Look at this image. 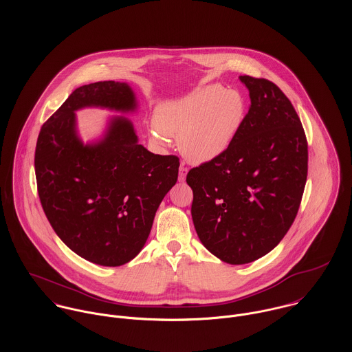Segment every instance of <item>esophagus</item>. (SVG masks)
Listing matches in <instances>:
<instances>
[{"label":"esophagus","instance_id":"1","mask_svg":"<svg viewBox=\"0 0 352 352\" xmlns=\"http://www.w3.org/2000/svg\"><path fill=\"white\" fill-rule=\"evenodd\" d=\"M187 173H188V169L184 165H180V168H179V182L183 183L187 177Z\"/></svg>","mask_w":352,"mask_h":352}]
</instances>
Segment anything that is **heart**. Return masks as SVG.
<instances>
[{"label": "heart", "mask_w": 352, "mask_h": 352, "mask_svg": "<svg viewBox=\"0 0 352 352\" xmlns=\"http://www.w3.org/2000/svg\"><path fill=\"white\" fill-rule=\"evenodd\" d=\"M247 105L234 89L206 85L190 94L162 101L153 113L149 140L157 148L177 138V148L192 164H204L223 155L237 138Z\"/></svg>", "instance_id": "heart-1"}]
</instances>
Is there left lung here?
Instances as JSON below:
<instances>
[{
  "mask_svg": "<svg viewBox=\"0 0 352 352\" xmlns=\"http://www.w3.org/2000/svg\"><path fill=\"white\" fill-rule=\"evenodd\" d=\"M251 105L233 145L192 168V221L201 244L240 265L272 251L293 225L307 176V142L290 100L271 81L240 76Z\"/></svg>",
  "mask_w": 352,
  "mask_h": 352,
  "instance_id": "1",
  "label": "left lung"
}]
</instances>
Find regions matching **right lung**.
I'll return each instance as SVG.
<instances>
[{"instance_id": "1", "label": "right lung", "mask_w": 352, "mask_h": 352, "mask_svg": "<svg viewBox=\"0 0 352 352\" xmlns=\"http://www.w3.org/2000/svg\"><path fill=\"white\" fill-rule=\"evenodd\" d=\"M84 107L119 111L99 139L84 143L75 112ZM138 111L127 82L100 81L77 88L42 126L35 173L42 207L58 237L82 258L118 267L142 251L155 211L176 184L179 158L138 144Z\"/></svg>"}]
</instances>
